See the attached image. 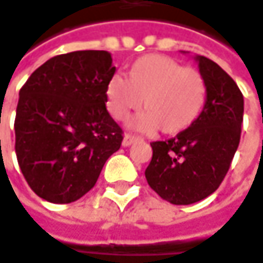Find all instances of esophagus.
<instances>
[{"label": "esophagus", "instance_id": "esophagus-1", "mask_svg": "<svg viewBox=\"0 0 263 263\" xmlns=\"http://www.w3.org/2000/svg\"><path fill=\"white\" fill-rule=\"evenodd\" d=\"M139 139H140V138H138V136H135V135L125 133V135H124V140H123V145H124V146H130L132 143L138 142Z\"/></svg>", "mask_w": 263, "mask_h": 263}]
</instances>
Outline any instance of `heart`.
<instances>
[{"label": "heart", "instance_id": "1", "mask_svg": "<svg viewBox=\"0 0 263 263\" xmlns=\"http://www.w3.org/2000/svg\"><path fill=\"white\" fill-rule=\"evenodd\" d=\"M146 112L135 120L143 132L161 128L164 135H179L188 130L200 117L207 99L203 73L185 68L164 54H146L133 62L128 80L115 73L106 86V100L111 115L123 121L142 106Z\"/></svg>", "mask_w": 263, "mask_h": 263}]
</instances>
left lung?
I'll return each mask as SVG.
<instances>
[{
    "label": "left lung",
    "instance_id": "1",
    "mask_svg": "<svg viewBox=\"0 0 263 263\" xmlns=\"http://www.w3.org/2000/svg\"><path fill=\"white\" fill-rule=\"evenodd\" d=\"M197 60L207 83L203 111L176 138L152 142V160L145 170L148 185L176 205L201 201L219 188L241 136L243 93L213 60Z\"/></svg>",
    "mask_w": 263,
    "mask_h": 263
}]
</instances>
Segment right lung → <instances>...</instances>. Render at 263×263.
I'll return each instance as SVG.
<instances>
[{
    "label": "right lung",
    "instance_id": "1",
    "mask_svg": "<svg viewBox=\"0 0 263 263\" xmlns=\"http://www.w3.org/2000/svg\"><path fill=\"white\" fill-rule=\"evenodd\" d=\"M114 73L108 51L81 50L48 59L20 88L14 149L38 197L56 204L80 200L120 149L123 128L106 111Z\"/></svg>",
    "mask_w": 263,
    "mask_h": 263
}]
</instances>
